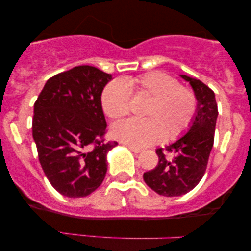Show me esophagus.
I'll use <instances>...</instances> for the list:
<instances>
[{"label": "esophagus", "instance_id": "obj_1", "mask_svg": "<svg viewBox=\"0 0 251 251\" xmlns=\"http://www.w3.org/2000/svg\"><path fill=\"white\" fill-rule=\"evenodd\" d=\"M126 146H127V148L131 150L132 152H134V153H140V152L143 151L142 149L140 148H134V146H131V145H127V144H126Z\"/></svg>", "mask_w": 251, "mask_h": 251}]
</instances>
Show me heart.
I'll return each instance as SVG.
<instances>
[{
  "label": "heart",
  "mask_w": 251,
  "mask_h": 251,
  "mask_svg": "<svg viewBox=\"0 0 251 251\" xmlns=\"http://www.w3.org/2000/svg\"><path fill=\"white\" fill-rule=\"evenodd\" d=\"M129 93L146 98L142 109L144 119L117 123L112 133L120 142L145 148L160 139L174 140L190 127L197 112V99L191 89L162 72H149L126 80H112L103 88L101 105L111 119H120L131 111Z\"/></svg>",
  "instance_id": "1"
}]
</instances>
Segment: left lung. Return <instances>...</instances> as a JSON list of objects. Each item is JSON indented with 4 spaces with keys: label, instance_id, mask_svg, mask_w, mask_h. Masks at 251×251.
Segmentation results:
<instances>
[{
    "label": "left lung",
    "instance_id": "left-lung-1",
    "mask_svg": "<svg viewBox=\"0 0 251 251\" xmlns=\"http://www.w3.org/2000/svg\"><path fill=\"white\" fill-rule=\"evenodd\" d=\"M180 76L194 88L197 99L195 119L188 133L165 149H157V166L143 176L150 188L166 197L188 194L203 178L214 146L218 116L214 91L201 80Z\"/></svg>",
    "mask_w": 251,
    "mask_h": 251
}]
</instances>
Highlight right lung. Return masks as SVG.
Wrapping results in <instances>:
<instances>
[{
	"mask_svg": "<svg viewBox=\"0 0 251 251\" xmlns=\"http://www.w3.org/2000/svg\"><path fill=\"white\" fill-rule=\"evenodd\" d=\"M111 74L76 66L51 76L34 103L33 138L43 172L57 192L86 197L101 185L106 155L117 142H106L102 89Z\"/></svg>",
	"mask_w": 251,
	"mask_h": 251,
	"instance_id": "add662e5",
	"label": "right lung"
}]
</instances>
